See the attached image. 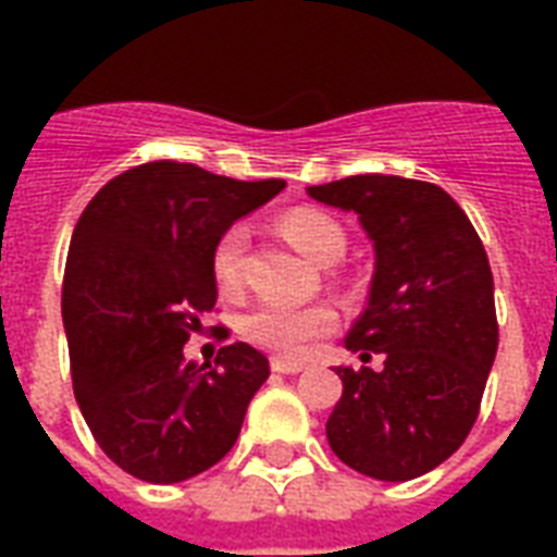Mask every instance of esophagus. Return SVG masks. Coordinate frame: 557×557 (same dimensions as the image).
I'll list each match as a JSON object with an SVG mask.
<instances>
[{"mask_svg":"<svg viewBox=\"0 0 557 557\" xmlns=\"http://www.w3.org/2000/svg\"><path fill=\"white\" fill-rule=\"evenodd\" d=\"M271 370L283 372V375H295V372L304 370L300 361H286V358H271Z\"/></svg>","mask_w":557,"mask_h":557,"instance_id":"esophagus-1","label":"esophagus"}]
</instances>
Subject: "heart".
Listing matches in <instances>:
<instances>
[{
  "instance_id": "heart-1",
  "label": "heart",
  "mask_w": 557,
  "mask_h": 557,
  "mask_svg": "<svg viewBox=\"0 0 557 557\" xmlns=\"http://www.w3.org/2000/svg\"><path fill=\"white\" fill-rule=\"evenodd\" d=\"M283 234L297 251L318 265H332L344 257V231L330 216L312 210H295L283 219ZM245 248H248V227L231 225L219 236L213 248V277L225 295H236L243 288ZM335 326L330 306H280L257 304L239 318V335L248 344L274 352L277 358H304L318 338Z\"/></svg>"
}]
</instances>
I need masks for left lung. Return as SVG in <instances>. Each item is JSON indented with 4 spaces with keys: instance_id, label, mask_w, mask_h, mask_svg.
Masks as SVG:
<instances>
[{
    "instance_id": "1",
    "label": "left lung",
    "mask_w": 557,
    "mask_h": 557,
    "mask_svg": "<svg viewBox=\"0 0 557 557\" xmlns=\"http://www.w3.org/2000/svg\"><path fill=\"white\" fill-rule=\"evenodd\" d=\"M306 193L356 213L375 260L344 344L384 364L335 367L344 393L326 419L330 448L372 480H416L466 442L497 356L485 248L466 210L428 182L370 173Z\"/></svg>"
}]
</instances>
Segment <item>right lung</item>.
<instances>
[{
  "label": "right lung",
  "instance_id": "1",
  "mask_svg": "<svg viewBox=\"0 0 557 557\" xmlns=\"http://www.w3.org/2000/svg\"><path fill=\"white\" fill-rule=\"evenodd\" d=\"M283 187L152 161L100 187L77 219L63 280L74 398L126 474L182 483L234 448L269 358L239 341L199 364L185 344L216 304L219 236Z\"/></svg>",
  "mask_w": 557,
  "mask_h": 557
}]
</instances>
